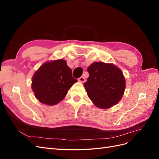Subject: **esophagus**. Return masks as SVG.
Returning <instances> with one entry per match:
<instances>
[{"label": "esophagus", "mask_w": 159, "mask_h": 159, "mask_svg": "<svg viewBox=\"0 0 159 159\" xmlns=\"http://www.w3.org/2000/svg\"><path fill=\"white\" fill-rule=\"evenodd\" d=\"M78 81H80V82H81V83H84V82H85V79L84 78V77H80V78H78Z\"/></svg>", "instance_id": "34e87169"}]
</instances>
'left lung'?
I'll return each mask as SVG.
<instances>
[{"mask_svg": "<svg viewBox=\"0 0 159 159\" xmlns=\"http://www.w3.org/2000/svg\"><path fill=\"white\" fill-rule=\"evenodd\" d=\"M88 71L89 76L84 85L95 106L106 109L117 104L126 85L122 71L113 64L95 61L88 67Z\"/></svg>", "mask_w": 159, "mask_h": 159, "instance_id": "8db88e82", "label": "left lung"}]
</instances>
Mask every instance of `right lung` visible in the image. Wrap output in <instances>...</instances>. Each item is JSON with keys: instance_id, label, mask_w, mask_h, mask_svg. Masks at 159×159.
I'll list each match as a JSON object with an SVG mask.
<instances>
[{"instance_id": "add662e5", "label": "right lung", "mask_w": 159, "mask_h": 159, "mask_svg": "<svg viewBox=\"0 0 159 159\" xmlns=\"http://www.w3.org/2000/svg\"><path fill=\"white\" fill-rule=\"evenodd\" d=\"M78 80L63 59L46 61L32 77V89L42 103L54 105L63 100L70 88Z\"/></svg>"}]
</instances>
